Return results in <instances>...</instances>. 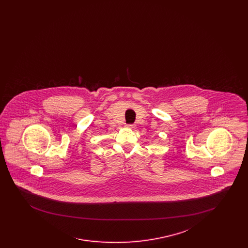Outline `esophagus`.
<instances>
[{"label":"esophagus","mask_w":248,"mask_h":248,"mask_svg":"<svg viewBox=\"0 0 248 248\" xmlns=\"http://www.w3.org/2000/svg\"><path fill=\"white\" fill-rule=\"evenodd\" d=\"M128 127H129L130 129H136L137 125H136V124H129Z\"/></svg>","instance_id":"obj_1"}]
</instances>
